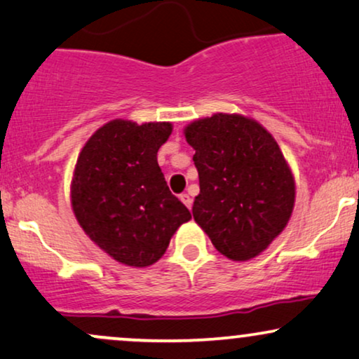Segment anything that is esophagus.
Here are the masks:
<instances>
[{
  "label": "esophagus",
  "instance_id": "obj_1",
  "mask_svg": "<svg viewBox=\"0 0 359 359\" xmlns=\"http://www.w3.org/2000/svg\"><path fill=\"white\" fill-rule=\"evenodd\" d=\"M180 200L184 203V206H187L188 210H191V206H193V198L189 196L188 193H183V194H181V196H180Z\"/></svg>",
  "mask_w": 359,
  "mask_h": 359
}]
</instances>
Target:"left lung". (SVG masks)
Here are the masks:
<instances>
[{
	"label": "left lung",
	"instance_id": "left-lung-1",
	"mask_svg": "<svg viewBox=\"0 0 359 359\" xmlns=\"http://www.w3.org/2000/svg\"><path fill=\"white\" fill-rule=\"evenodd\" d=\"M184 136L200 176L194 221L221 255L255 258L293 211L294 180L280 146L259 123L240 114L198 119Z\"/></svg>",
	"mask_w": 359,
	"mask_h": 359
}]
</instances>
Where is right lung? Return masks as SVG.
Listing matches in <instances>:
<instances>
[{
	"instance_id": "1",
	"label": "right lung",
	"mask_w": 359,
	"mask_h": 359,
	"mask_svg": "<svg viewBox=\"0 0 359 359\" xmlns=\"http://www.w3.org/2000/svg\"><path fill=\"white\" fill-rule=\"evenodd\" d=\"M171 130V123L138 126L114 119L88 140L74 168L78 223L104 253L128 266L156 263L176 229L191 219L158 165V149Z\"/></svg>"
}]
</instances>
